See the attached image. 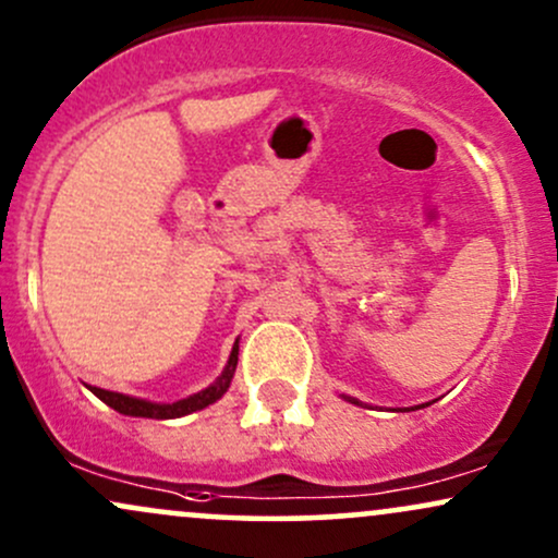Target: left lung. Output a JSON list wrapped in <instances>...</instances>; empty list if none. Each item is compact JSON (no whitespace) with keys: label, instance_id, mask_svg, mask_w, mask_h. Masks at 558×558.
<instances>
[{"label":"left lung","instance_id":"8db88e82","mask_svg":"<svg viewBox=\"0 0 558 558\" xmlns=\"http://www.w3.org/2000/svg\"><path fill=\"white\" fill-rule=\"evenodd\" d=\"M342 397H344V395H342ZM344 399H347V402H352V404H363V402H357L355 397H344ZM428 404H430V402H425V408H428Z\"/></svg>","mask_w":558,"mask_h":558}]
</instances>
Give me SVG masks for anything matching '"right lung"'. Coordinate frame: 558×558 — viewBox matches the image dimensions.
Instances as JSON below:
<instances>
[{"mask_svg":"<svg viewBox=\"0 0 558 558\" xmlns=\"http://www.w3.org/2000/svg\"><path fill=\"white\" fill-rule=\"evenodd\" d=\"M238 352H240V339L234 342L232 352H229V360L221 371V376L216 378L211 386L198 391V395L177 399V402H148V399L141 397H130V395H120V391H107V389H90L94 395L101 399L104 404H109L111 410L122 412V415L130 417H154V421H174V417H185L190 412H198L208 404H214L216 399H221L227 395L229 384L234 378V368H238Z\"/></svg>","mask_w":558,"mask_h":558,"instance_id":"1","label":"right lung"}]
</instances>
